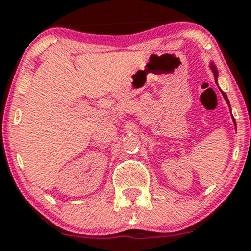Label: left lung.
I'll list each match as a JSON object with an SVG mask.
<instances>
[{
	"instance_id": "8db88e82",
	"label": "left lung",
	"mask_w": 251,
	"mask_h": 251,
	"mask_svg": "<svg viewBox=\"0 0 251 251\" xmlns=\"http://www.w3.org/2000/svg\"><path fill=\"white\" fill-rule=\"evenodd\" d=\"M211 69H212L213 74H215V79H217V76H218V75H217V70H216V66H215V65L211 64ZM221 92H222V91H221ZM222 96H223V98L226 99V101H227V103L229 104V100H228V98H227V94H226L225 92H222ZM229 108H230V106H229ZM233 119H234V118H233ZM234 124H235V120H234Z\"/></svg>"
}]
</instances>
